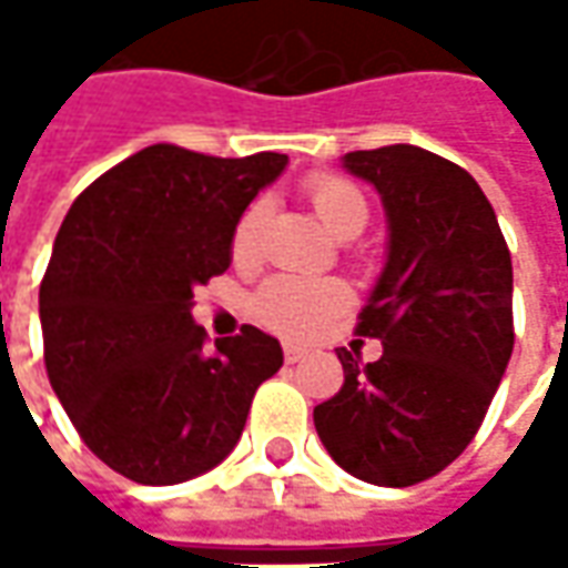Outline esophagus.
Segmentation results:
<instances>
[{
  "label": "esophagus",
  "instance_id": "1",
  "mask_svg": "<svg viewBox=\"0 0 568 568\" xmlns=\"http://www.w3.org/2000/svg\"><path fill=\"white\" fill-rule=\"evenodd\" d=\"M303 357H306V347H296V344H287V347H284V361L287 363H300Z\"/></svg>",
  "mask_w": 568,
  "mask_h": 568
}]
</instances>
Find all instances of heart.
Here are the masks:
<instances>
[{
    "label": "heart",
    "instance_id": "1",
    "mask_svg": "<svg viewBox=\"0 0 568 568\" xmlns=\"http://www.w3.org/2000/svg\"><path fill=\"white\" fill-rule=\"evenodd\" d=\"M303 192L332 236L354 240L357 233H363L369 221V202L361 186H354L351 180L335 176V173H316L306 180ZM265 221H268L265 199H255L243 207L240 221L230 233V255L236 265L255 262V255L262 250ZM347 306H351V291L341 281L296 277V274H274L252 300L255 318L284 338H313L325 325H332Z\"/></svg>",
    "mask_w": 568,
    "mask_h": 568
}]
</instances>
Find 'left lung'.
Wrapping results in <instances>:
<instances>
[{
	"mask_svg": "<svg viewBox=\"0 0 568 568\" xmlns=\"http://www.w3.org/2000/svg\"><path fill=\"white\" fill-rule=\"evenodd\" d=\"M344 166L388 217V262L357 322L382 357L341 347L344 385L313 420L347 474L414 487L468 448L513 357V255L487 195L446 158L388 144Z\"/></svg>",
	"mask_w": 568,
	"mask_h": 568,
	"instance_id": "8db88e82",
	"label": "left lung"
}]
</instances>
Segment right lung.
Wrapping results in <instances>:
<instances>
[{
    "mask_svg": "<svg viewBox=\"0 0 568 568\" xmlns=\"http://www.w3.org/2000/svg\"><path fill=\"white\" fill-rule=\"evenodd\" d=\"M287 154L211 158L151 144L78 195L40 281L43 361L55 398L103 465L148 487L227 458L281 344L243 325L205 347L192 294L230 268L243 207Z\"/></svg>",
    "mask_w": 568,
    "mask_h": 568,
    "instance_id": "add662e5",
    "label": "right lung"
}]
</instances>
